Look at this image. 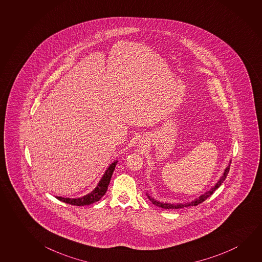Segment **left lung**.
<instances>
[{
  "mask_svg": "<svg viewBox=\"0 0 262 262\" xmlns=\"http://www.w3.org/2000/svg\"><path fill=\"white\" fill-rule=\"evenodd\" d=\"M230 164H229V166L226 168L225 171H224V173L222 175V177L220 179V181H217V184L214 186L213 188H211L210 190L209 191H207L205 194H203L202 195L201 197L198 198V199H195L193 202H189V203H185V204H169V203H164V202H160L156 201V200H154L153 198L149 197V195H148V198H149V201L151 202V203H153L154 205L158 206V207H160V208H162V209H183V208H185V207H189V206H197L199 204H201L202 202L206 201L208 198L210 196V195H212L213 194L214 191L216 190V189L220 187V186L222 185V183H223V181H225L226 178H227V175L229 173V171H230Z\"/></svg>",
  "mask_w": 262,
  "mask_h": 262,
  "instance_id": "left-lung-1",
  "label": "left lung"
}]
</instances>
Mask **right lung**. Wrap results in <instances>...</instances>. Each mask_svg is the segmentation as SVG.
<instances>
[{
    "label": "right lung",
    "instance_id": "obj_1",
    "mask_svg": "<svg viewBox=\"0 0 262 262\" xmlns=\"http://www.w3.org/2000/svg\"><path fill=\"white\" fill-rule=\"evenodd\" d=\"M117 162L118 161H114L110 165L109 168L105 171L104 175L101 178V181L98 183L95 189H93L91 193L85 195L82 198H79V199H70V198H62L56 197L60 202L68 203L71 205L74 206H84L90 205L93 204L94 202H97L100 201L101 198L103 197V195L106 193L107 189H108V186H109L110 181L113 176V170L116 167Z\"/></svg>",
    "mask_w": 262,
    "mask_h": 262
}]
</instances>
